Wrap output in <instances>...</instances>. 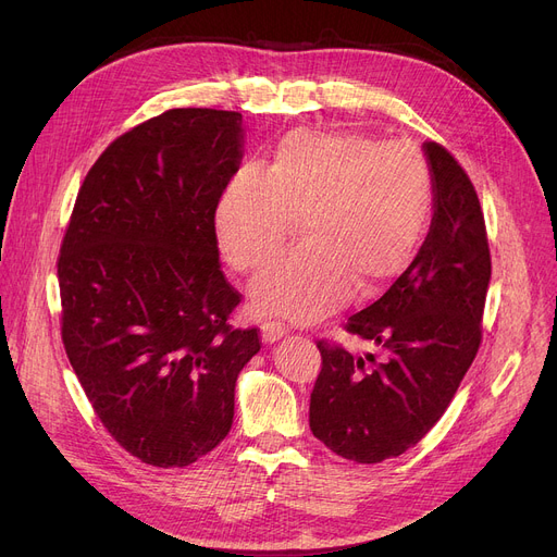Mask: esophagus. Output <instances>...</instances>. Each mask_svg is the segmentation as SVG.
<instances>
[{
  "label": "esophagus",
  "mask_w": 557,
  "mask_h": 557,
  "mask_svg": "<svg viewBox=\"0 0 557 557\" xmlns=\"http://www.w3.org/2000/svg\"><path fill=\"white\" fill-rule=\"evenodd\" d=\"M286 332L288 330L282 323H277V320H267V323L261 325V341L263 343H275L282 336H286Z\"/></svg>",
  "instance_id": "obj_1"
}]
</instances>
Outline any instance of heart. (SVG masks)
I'll return each instance as SVG.
<instances>
[{
	"instance_id": "obj_1",
	"label": "heart",
	"mask_w": 557,
	"mask_h": 557,
	"mask_svg": "<svg viewBox=\"0 0 557 557\" xmlns=\"http://www.w3.org/2000/svg\"><path fill=\"white\" fill-rule=\"evenodd\" d=\"M435 183L424 153L361 133L300 128L269 173L244 166L216 205L221 250L239 273H259L302 221L305 242L252 286V305L313 323L384 290L416 259L433 219Z\"/></svg>"
}]
</instances>
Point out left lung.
Instances as JSON below:
<instances>
[{"instance_id":"1","label":"left lung","mask_w":557,"mask_h":557,"mask_svg":"<svg viewBox=\"0 0 557 557\" xmlns=\"http://www.w3.org/2000/svg\"><path fill=\"white\" fill-rule=\"evenodd\" d=\"M424 153L435 183L426 239L386 294L343 325L382 347V359L315 341L323 363L309 426L355 462H382L416 447L447 411L483 338L492 259L481 202L443 144L426 141Z\"/></svg>"}]
</instances>
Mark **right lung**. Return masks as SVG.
Returning <instances> with one entry per match:
<instances>
[{"label": "right lung", "instance_id": "add662e5", "mask_svg": "<svg viewBox=\"0 0 557 557\" xmlns=\"http://www.w3.org/2000/svg\"><path fill=\"white\" fill-rule=\"evenodd\" d=\"M242 112L173 108L87 171L58 255L61 336L106 431L153 467H185L232 426L257 327L219 259L216 205L239 169Z\"/></svg>", "mask_w": 557, "mask_h": 557}]
</instances>
